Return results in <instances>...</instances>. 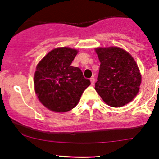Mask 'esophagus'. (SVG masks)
Segmentation results:
<instances>
[{
  "instance_id": "obj_1",
  "label": "esophagus",
  "mask_w": 159,
  "mask_h": 159,
  "mask_svg": "<svg viewBox=\"0 0 159 159\" xmlns=\"http://www.w3.org/2000/svg\"><path fill=\"white\" fill-rule=\"evenodd\" d=\"M90 81H91V85H94V81H95V79H94V77H92V78H91V79H90Z\"/></svg>"
}]
</instances>
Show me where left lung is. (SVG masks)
I'll return each mask as SVG.
<instances>
[{
  "label": "left lung",
  "mask_w": 159,
  "mask_h": 159,
  "mask_svg": "<svg viewBox=\"0 0 159 159\" xmlns=\"http://www.w3.org/2000/svg\"><path fill=\"white\" fill-rule=\"evenodd\" d=\"M95 51L101 65L94 89L109 106H124L140 89L142 76L135 61L118 47L97 48Z\"/></svg>",
  "instance_id": "1"
}]
</instances>
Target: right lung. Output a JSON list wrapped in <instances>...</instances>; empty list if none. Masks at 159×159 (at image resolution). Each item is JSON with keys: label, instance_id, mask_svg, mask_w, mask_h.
<instances>
[{"label": "right lung", "instance_id": "add662e5", "mask_svg": "<svg viewBox=\"0 0 159 159\" xmlns=\"http://www.w3.org/2000/svg\"><path fill=\"white\" fill-rule=\"evenodd\" d=\"M76 49H53L38 64L34 73V91L40 102L54 112H67L78 105L91 81L79 68L70 66Z\"/></svg>", "mask_w": 159, "mask_h": 159}]
</instances>
